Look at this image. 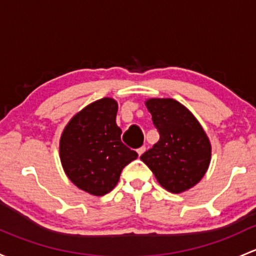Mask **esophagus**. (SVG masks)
Here are the masks:
<instances>
[{
	"instance_id": "34e87169",
	"label": "esophagus",
	"mask_w": 256,
	"mask_h": 256,
	"mask_svg": "<svg viewBox=\"0 0 256 256\" xmlns=\"http://www.w3.org/2000/svg\"><path fill=\"white\" fill-rule=\"evenodd\" d=\"M144 150H146V147L142 146V147H140L138 150H137V153H138V156H142L144 153Z\"/></svg>"
}]
</instances>
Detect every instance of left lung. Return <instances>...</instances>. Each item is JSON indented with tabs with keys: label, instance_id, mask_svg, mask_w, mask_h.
I'll use <instances>...</instances> for the list:
<instances>
[{
	"label": "left lung",
	"instance_id": "8db88e82",
	"mask_svg": "<svg viewBox=\"0 0 256 256\" xmlns=\"http://www.w3.org/2000/svg\"><path fill=\"white\" fill-rule=\"evenodd\" d=\"M144 104L160 132V141L141 156V160L169 192L192 189L211 162V142L205 130L176 99L150 98Z\"/></svg>",
	"mask_w": 256,
	"mask_h": 256
}]
</instances>
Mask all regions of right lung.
<instances>
[{"label":"right lung","instance_id":"obj_1","mask_svg":"<svg viewBox=\"0 0 256 256\" xmlns=\"http://www.w3.org/2000/svg\"><path fill=\"white\" fill-rule=\"evenodd\" d=\"M115 99L102 98L83 108L64 126L60 160L68 179L94 196L110 192L122 169L138 154L121 142Z\"/></svg>","mask_w":256,"mask_h":256}]
</instances>
